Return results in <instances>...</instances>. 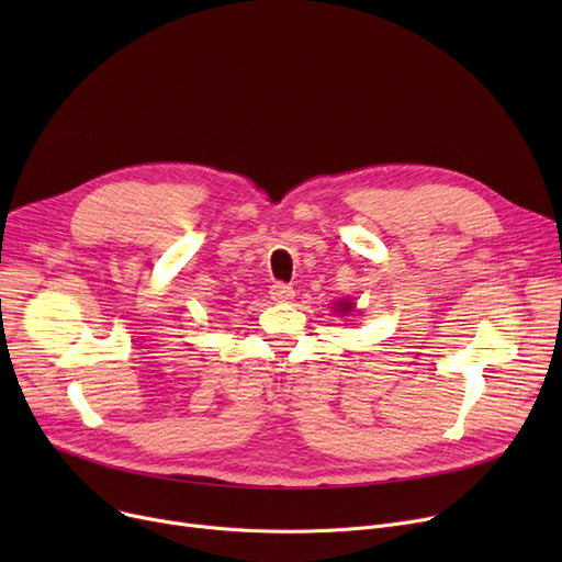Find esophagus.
Here are the masks:
<instances>
[{"instance_id": "esophagus-1", "label": "esophagus", "mask_w": 562, "mask_h": 562, "mask_svg": "<svg viewBox=\"0 0 562 562\" xmlns=\"http://www.w3.org/2000/svg\"><path fill=\"white\" fill-rule=\"evenodd\" d=\"M293 296H296V291H293L291 284L276 282V284L271 286V299H273L276 303H289V301H293Z\"/></svg>"}]
</instances>
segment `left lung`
I'll list each match as a JSON object with an SVG mask.
<instances>
[{"label": "left lung", "mask_w": 562, "mask_h": 562, "mask_svg": "<svg viewBox=\"0 0 562 562\" xmlns=\"http://www.w3.org/2000/svg\"><path fill=\"white\" fill-rule=\"evenodd\" d=\"M352 307H356V305H352L350 301H341V303H337V312H341V314L352 312Z\"/></svg>", "instance_id": "8db88e82"}]
</instances>
